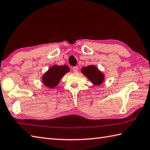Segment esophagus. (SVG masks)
<instances>
[{
	"mask_svg": "<svg viewBox=\"0 0 150 150\" xmlns=\"http://www.w3.org/2000/svg\"><path fill=\"white\" fill-rule=\"evenodd\" d=\"M72 69H73V71L74 72V73H77L78 71V67H76V66L73 67V68H72Z\"/></svg>",
	"mask_w": 150,
	"mask_h": 150,
	"instance_id": "34e87169",
	"label": "esophagus"
}]
</instances>
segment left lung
<instances>
[{
  "label": "left lung",
  "instance_id": "1",
  "mask_svg": "<svg viewBox=\"0 0 150 150\" xmlns=\"http://www.w3.org/2000/svg\"><path fill=\"white\" fill-rule=\"evenodd\" d=\"M81 72L94 85L98 86L103 83L105 79L104 74L95 66L91 65L83 67L81 69Z\"/></svg>",
  "mask_w": 150,
  "mask_h": 150
}]
</instances>
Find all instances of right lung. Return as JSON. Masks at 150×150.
<instances>
[{"mask_svg":"<svg viewBox=\"0 0 150 150\" xmlns=\"http://www.w3.org/2000/svg\"><path fill=\"white\" fill-rule=\"evenodd\" d=\"M69 71V67L66 65L52 66L42 76L43 83L50 88H53L59 83L62 77Z\"/></svg>","mask_w":150,"mask_h":150,"instance_id":"right-lung-1","label":"right lung"}]
</instances>
